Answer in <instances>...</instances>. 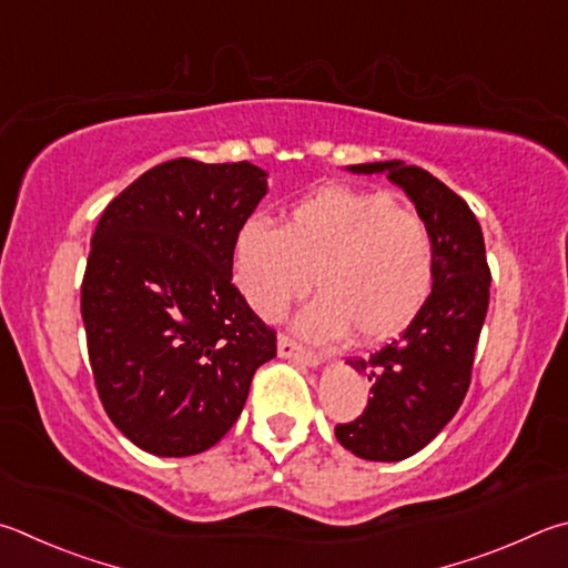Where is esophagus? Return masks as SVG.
Returning a JSON list of instances; mask_svg holds the SVG:
<instances>
[{"mask_svg":"<svg viewBox=\"0 0 568 568\" xmlns=\"http://www.w3.org/2000/svg\"><path fill=\"white\" fill-rule=\"evenodd\" d=\"M277 355L285 357V359H295V363H303L307 367L320 365V355H315L313 349L303 347L301 343H295V339L287 337V335L277 337Z\"/></svg>","mask_w":568,"mask_h":568,"instance_id":"obj_1","label":"esophagus"}]
</instances>
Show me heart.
Instances as JSON below:
<instances>
[{
	"mask_svg": "<svg viewBox=\"0 0 568 568\" xmlns=\"http://www.w3.org/2000/svg\"><path fill=\"white\" fill-rule=\"evenodd\" d=\"M233 273L245 303L275 323L311 291L297 317L311 339L349 327L365 343L395 337L415 320L435 285V241L425 219L399 209L387 191L325 185L291 205L283 229L265 219L241 225Z\"/></svg>",
	"mask_w": 568,
	"mask_h": 568,
	"instance_id": "heart-1",
	"label": "heart"
}]
</instances>
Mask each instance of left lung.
<instances>
[{"mask_svg": "<svg viewBox=\"0 0 568 568\" xmlns=\"http://www.w3.org/2000/svg\"><path fill=\"white\" fill-rule=\"evenodd\" d=\"M387 173L415 203L435 241V285L405 333L369 357L347 359L373 379L363 415L335 427L339 445L369 462H399L427 447L457 415L489 307L491 273L481 225L464 199L405 161L349 166Z\"/></svg>", "mask_w": 568, "mask_h": 568, "instance_id": "1", "label": "left lung"}]
</instances>
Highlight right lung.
I'll list each match as a JSON object with an SVG mask.
<instances>
[{
  "label": "right lung",
  "mask_w": 568,
  "mask_h": 568,
  "mask_svg": "<svg viewBox=\"0 0 568 568\" xmlns=\"http://www.w3.org/2000/svg\"><path fill=\"white\" fill-rule=\"evenodd\" d=\"M265 179L248 161L173 159L101 213L81 283L89 363L109 419L143 452L213 447L275 357V329L233 285L235 235Z\"/></svg>",
  "instance_id": "obj_1"
}]
</instances>
